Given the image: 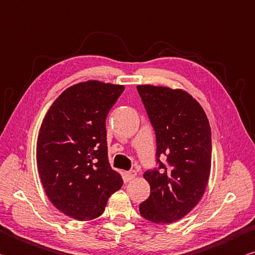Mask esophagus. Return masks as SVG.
<instances>
[{"label":"esophagus","mask_w":255,"mask_h":255,"mask_svg":"<svg viewBox=\"0 0 255 255\" xmlns=\"http://www.w3.org/2000/svg\"><path fill=\"white\" fill-rule=\"evenodd\" d=\"M136 175H137V173L135 172V170H129V172H126V178H127V180H132L136 177Z\"/></svg>","instance_id":"esophagus-1"}]
</instances>
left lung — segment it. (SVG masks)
Instances as JSON below:
<instances>
[{
  "instance_id": "obj_1",
  "label": "left lung",
  "mask_w": 255,
  "mask_h": 255,
  "mask_svg": "<svg viewBox=\"0 0 255 255\" xmlns=\"http://www.w3.org/2000/svg\"><path fill=\"white\" fill-rule=\"evenodd\" d=\"M156 133L158 168L143 174L150 195L140 215L157 224L183 219L204 195L211 172V127L202 106L182 89L137 86ZM165 154L164 164L159 159Z\"/></svg>"
}]
</instances>
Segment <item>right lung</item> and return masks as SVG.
Returning a JSON list of instances; mask_svg holds the SVG:
<instances>
[{"label": "right lung", "instance_id": "1", "mask_svg": "<svg viewBox=\"0 0 255 255\" xmlns=\"http://www.w3.org/2000/svg\"><path fill=\"white\" fill-rule=\"evenodd\" d=\"M124 86L97 80L69 87L48 110L36 143L45 194L63 214L78 221L100 216L123 186L108 160L106 119Z\"/></svg>", "mask_w": 255, "mask_h": 255}]
</instances>
